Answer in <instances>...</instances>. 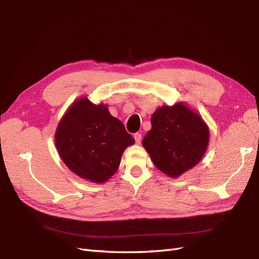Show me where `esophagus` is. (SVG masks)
<instances>
[{
    "mask_svg": "<svg viewBox=\"0 0 259 259\" xmlns=\"http://www.w3.org/2000/svg\"><path fill=\"white\" fill-rule=\"evenodd\" d=\"M133 138H135L137 144H140V143H141V141H142L141 133H135V136H133Z\"/></svg>",
    "mask_w": 259,
    "mask_h": 259,
    "instance_id": "obj_1",
    "label": "esophagus"
}]
</instances>
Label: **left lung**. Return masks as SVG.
Masks as SVG:
<instances>
[{
  "label": "left lung",
  "mask_w": 259,
  "mask_h": 259,
  "mask_svg": "<svg viewBox=\"0 0 259 259\" xmlns=\"http://www.w3.org/2000/svg\"><path fill=\"white\" fill-rule=\"evenodd\" d=\"M142 142L156 168L170 178L193 169L204 156L210 130L201 115L184 102L158 107Z\"/></svg>",
  "instance_id": "8db88e82"
}]
</instances>
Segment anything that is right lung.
<instances>
[{"label": "right lung", "mask_w": 259, "mask_h": 259, "mask_svg": "<svg viewBox=\"0 0 259 259\" xmlns=\"http://www.w3.org/2000/svg\"><path fill=\"white\" fill-rule=\"evenodd\" d=\"M58 154L77 177L101 184L117 171L122 153L135 144L123 123L107 105L94 104L87 97L74 101L55 133Z\"/></svg>", "instance_id": "1"}]
</instances>
